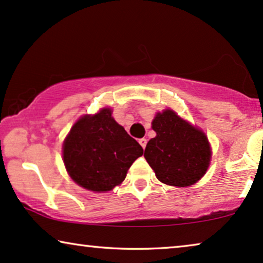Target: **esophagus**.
Returning <instances> with one entry per match:
<instances>
[{
	"label": "esophagus",
	"mask_w": 263,
	"mask_h": 263,
	"mask_svg": "<svg viewBox=\"0 0 263 263\" xmlns=\"http://www.w3.org/2000/svg\"><path fill=\"white\" fill-rule=\"evenodd\" d=\"M146 143H147V140H146L145 138H140V139H139V144H140V145H142L143 149H145Z\"/></svg>",
	"instance_id": "esophagus-1"
}]
</instances>
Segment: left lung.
I'll list each match as a JSON object with an SVG mask.
<instances>
[{
	"label": "left lung",
	"instance_id": "8db88e82",
	"mask_svg": "<svg viewBox=\"0 0 263 263\" xmlns=\"http://www.w3.org/2000/svg\"><path fill=\"white\" fill-rule=\"evenodd\" d=\"M156 137L146 144L144 157L161 182L187 187L205 175L211 146L204 132L172 109L158 112L153 120Z\"/></svg>",
	"mask_w": 263,
	"mask_h": 263
}]
</instances>
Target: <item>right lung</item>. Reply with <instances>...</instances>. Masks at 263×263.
<instances>
[{
	"instance_id": "add662e5",
	"label": "right lung",
	"mask_w": 263,
	"mask_h": 263,
	"mask_svg": "<svg viewBox=\"0 0 263 263\" xmlns=\"http://www.w3.org/2000/svg\"><path fill=\"white\" fill-rule=\"evenodd\" d=\"M143 147L102 108L73 124L63 143V162L70 177L88 191L108 192L126 177Z\"/></svg>"
}]
</instances>
